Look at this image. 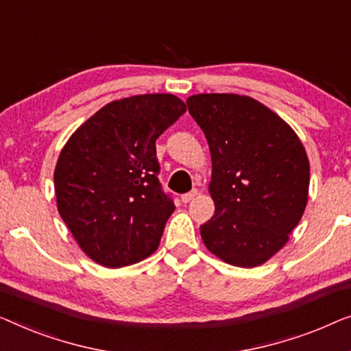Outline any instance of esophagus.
<instances>
[{"mask_svg": "<svg viewBox=\"0 0 351 351\" xmlns=\"http://www.w3.org/2000/svg\"><path fill=\"white\" fill-rule=\"evenodd\" d=\"M197 195H199V191H197V189H192L191 192H187V194H182V195H181L182 204H189V202L194 200Z\"/></svg>", "mask_w": 351, "mask_h": 351, "instance_id": "obj_1", "label": "esophagus"}]
</instances>
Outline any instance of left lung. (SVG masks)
I'll use <instances>...</instances> for the list:
<instances>
[{
  "label": "left lung",
  "mask_w": 351,
  "mask_h": 351,
  "mask_svg": "<svg viewBox=\"0 0 351 351\" xmlns=\"http://www.w3.org/2000/svg\"><path fill=\"white\" fill-rule=\"evenodd\" d=\"M211 154L215 215L200 227L210 253L235 267H258L288 243L308 202L310 162L298 133L254 98H187Z\"/></svg>",
  "instance_id": "1"
}]
</instances>
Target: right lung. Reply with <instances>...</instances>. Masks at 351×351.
Returning a JSON list of instances; mask_svg holds the SVG:
<instances>
[{
    "instance_id": "1",
    "label": "right lung",
    "mask_w": 351,
    "mask_h": 351,
    "mask_svg": "<svg viewBox=\"0 0 351 351\" xmlns=\"http://www.w3.org/2000/svg\"><path fill=\"white\" fill-rule=\"evenodd\" d=\"M184 111L171 93L114 100L63 146L53 171L57 208L97 264L125 267L159 248L175 205L157 178L156 140Z\"/></svg>"
}]
</instances>
